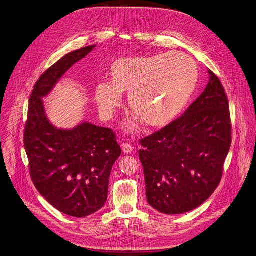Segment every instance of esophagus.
Segmentation results:
<instances>
[{
    "label": "esophagus",
    "instance_id": "34e87169",
    "mask_svg": "<svg viewBox=\"0 0 256 256\" xmlns=\"http://www.w3.org/2000/svg\"><path fill=\"white\" fill-rule=\"evenodd\" d=\"M122 151H123L125 154H130V153H132V151H133V147H132V145L126 143V144L123 145Z\"/></svg>",
    "mask_w": 256,
    "mask_h": 256
}]
</instances>
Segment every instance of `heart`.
<instances>
[{
  "label": "heart",
  "instance_id": "heart-1",
  "mask_svg": "<svg viewBox=\"0 0 256 256\" xmlns=\"http://www.w3.org/2000/svg\"><path fill=\"white\" fill-rule=\"evenodd\" d=\"M110 83L99 82L93 91L101 115L111 119L123 105L122 94L135 113L129 129L144 121L151 127L173 122L187 107L198 83L199 71L188 55L180 52L124 57L108 70Z\"/></svg>",
  "mask_w": 256,
  "mask_h": 256
}]
</instances>
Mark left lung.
<instances>
[{
  "label": "left lung",
  "mask_w": 256,
  "mask_h": 256,
  "mask_svg": "<svg viewBox=\"0 0 256 256\" xmlns=\"http://www.w3.org/2000/svg\"><path fill=\"white\" fill-rule=\"evenodd\" d=\"M209 82L185 113L143 138L148 203L164 214H182L205 202L217 188L231 145L229 104L218 77Z\"/></svg>",
  "instance_id": "1"
}]
</instances>
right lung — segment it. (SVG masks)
<instances>
[{
	"label": "right lung",
	"instance_id": "add662e5",
	"mask_svg": "<svg viewBox=\"0 0 256 256\" xmlns=\"http://www.w3.org/2000/svg\"><path fill=\"white\" fill-rule=\"evenodd\" d=\"M95 47L65 55L39 78L30 97L24 133L37 190L57 210L78 218L95 213L106 203L109 177L121 149L110 128L89 122L72 129L57 128L47 117L43 98Z\"/></svg>",
	"mask_w": 256,
	"mask_h": 256
}]
</instances>
